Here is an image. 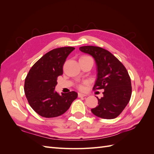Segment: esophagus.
Returning a JSON list of instances; mask_svg holds the SVG:
<instances>
[{
    "label": "esophagus",
    "mask_w": 154,
    "mask_h": 154,
    "mask_svg": "<svg viewBox=\"0 0 154 154\" xmlns=\"http://www.w3.org/2000/svg\"><path fill=\"white\" fill-rule=\"evenodd\" d=\"M86 95L84 94H82V93H78V97H85Z\"/></svg>",
    "instance_id": "obj_1"
}]
</instances>
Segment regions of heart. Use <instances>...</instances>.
<instances>
[{
    "instance_id": "1",
    "label": "heart",
    "mask_w": 154,
    "mask_h": 154,
    "mask_svg": "<svg viewBox=\"0 0 154 154\" xmlns=\"http://www.w3.org/2000/svg\"><path fill=\"white\" fill-rule=\"evenodd\" d=\"M83 57H82V58H83ZM86 84V83H83V84H80V85H78V88L79 89H80V90H84L85 89V85Z\"/></svg>"
}]
</instances>
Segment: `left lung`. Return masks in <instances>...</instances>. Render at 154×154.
Here are the masks:
<instances>
[{
  "mask_svg": "<svg viewBox=\"0 0 154 154\" xmlns=\"http://www.w3.org/2000/svg\"><path fill=\"white\" fill-rule=\"evenodd\" d=\"M82 52L91 55L97 67L94 90L104 89L98 105L91 109L97 117L114 119L122 112L132 94L131 80L127 70L119 60L107 50L92 45L80 48Z\"/></svg>",
  "mask_w": 154,
  "mask_h": 154,
  "instance_id": "1",
  "label": "left lung"
}]
</instances>
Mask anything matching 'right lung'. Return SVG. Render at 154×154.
Listing matches in <instances>:
<instances>
[{"instance_id": "right-lung-1", "label": "right lung", "mask_w": 154, "mask_h": 154, "mask_svg": "<svg viewBox=\"0 0 154 154\" xmlns=\"http://www.w3.org/2000/svg\"><path fill=\"white\" fill-rule=\"evenodd\" d=\"M75 49L63 47L54 49L40 58L29 70L24 83V92L29 104L44 118H55L64 114L78 93L71 91L60 95L54 91L57 78L62 75L67 57Z\"/></svg>"}]
</instances>
